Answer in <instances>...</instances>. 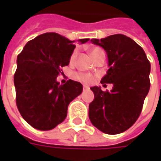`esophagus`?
<instances>
[{
  "instance_id": "obj_1",
  "label": "esophagus",
  "mask_w": 161,
  "mask_h": 161,
  "mask_svg": "<svg viewBox=\"0 0 161 161\" xmlns=\"http://www.w3.org/2000/svg\"><path fill=\"white\" fill-rule=\"evenodd\" d=\"M89 89H90L89 86H87V85H84V91H85V90H89Z\"/></svg>"
}]
</instances>
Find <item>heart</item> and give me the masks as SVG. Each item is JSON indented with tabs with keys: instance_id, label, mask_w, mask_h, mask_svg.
I'll return each mask as SVG.
<instances>
[{
	"instance_id": "1",
	"label": "heart",
	"mask_w": 161,
	"mask_h": 161,
	"mask_svg": "<svg viewBox=\"0 0 161 161\" xmlns=\"http://www.w3.org/2000/svg\"><path fill=\"white\" fill-rule=\"evenodd\" d=\"M91 56L93 57V58L95 60L97 59L98 58L100 57H105V53L103 50L102 49L101 47H94L93 49L91 50ZM77 51H74L73 53H71V55L70 57V64H74L75 60L77 58ZM74 78L77 81H80V82H83V83H86V84H91L93 83L95 77L93 75H91L90 73H85V72H82V71H79V72H76L74 74Z\"/></svg>"
}]
</instances>
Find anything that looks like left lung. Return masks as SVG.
Returning a JSON list of instances; mask_svg holds the SVG:
<instances>
[{"label": "left lung", "mask_w": 161, "mask_h": 161, "mask_svg": "<svg viewBox=\"0 0 161 161\" xmlns=\"http://www.w3.org/2000/svg\"><path fill=\"white\" fill-rule=\"evenodd\" d=\"M91 42L108 55L109 69L102 84H113L111 91L91 88L95 98L89 106L91 123L108 135L126 131L141 115L150 89V62L144 50L123 34H114Z\"/></svg>", "instance_id": "8db88e82"}]
</instances>
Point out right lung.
Masks as SVG:
<instances>
[{"mask_svg":"<svg viewBox=\"0 0 161 161\" xmlns=\"http://www.w3.org/2000/svg\"><path fill=\"white\" fill-rule=\"evenodd\" d=\"M89 39H82V43ZM76 46L56 33L30 40L17 57L14 76L16 105L24 120L39 130H51L67 115L68 105L82 93L79 82L59 84L56 78L70 63Z\"/></svg>","mask_w":161,"mask_h":161,"instance_id":"1","label":"right lung"}]
</instances>
